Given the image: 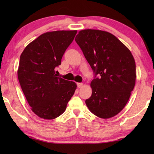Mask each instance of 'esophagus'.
Listing matches in <instances>:
<instances>
[{
	"mask_svg": "<svg viewBox=\"0 0 154 154\" xmlns=\"http://www.w3.org/2000/svg\"><path fill=\"white\" fill-rule=\"evenodd\" d=\"M77 87L79 88H81L83 87V83H77Z\"/></svg>",
	"mask_w": 154,
	"mask_h": 154,
	"instance_id": "34e87169",
	"label": "esophagus"
}]
</instances>
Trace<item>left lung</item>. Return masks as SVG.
<instances>
[{
  "mask_svg": "<svg viewBox=\"0 0 154 154\" xmlns=\"http://www.w3.org/2000/svg\"><path fill=\"white\" fill-rule=\"evenodd\" d=\"M75 40L94 73L91 83L92 94L85 100L88 109L101 119L116 116L126 106L135 86L136 63L132 53L106 31L83 30Z\"/></svg>",
  "mask_w": 154,
  "mask_h": 154,
  "instance_id": "8db88e82",
  "label": "left lung"
}]
</instances>
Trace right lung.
Listing matches in <instances>:
<instances>
[{"label": "right lung", "instance_id": "obj_1", "mask_svg": "<svg viewBox=\"0 0 154 154\" xmlns=\"http://www.w3.org/2000/svg\"><path fill=\"white\" fill-rule=\"evenodd\" d=\"M77 32L44 33L29 44L20 57V85L32 110L42 119H54L63 114L77 89L76 83L58 77L55 71Z\"/></svg>", "mask_w": 154, "mask_h": 154}]
</instances>
